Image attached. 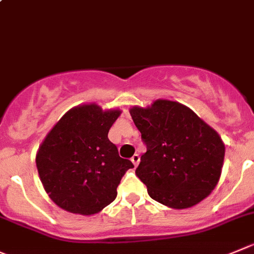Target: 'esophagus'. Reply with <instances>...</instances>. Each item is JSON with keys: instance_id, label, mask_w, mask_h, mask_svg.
Returning a JSON list of instances; mask_svg holds the SVG:
<instances>
[{"instance_id": "esophagus-1", "label": "esophagus", "mask_w": 254, "mask_h": 254, "mask_svg": "<svg viewBox=\"0 0 254 254\" xmlns=\"http://www.w3.org/2000/svg\"><path fill=\"white\" fill-rule=\"evenodd\" d=\"M139 159H141V157H139V154H133V156H132V158H131V161H132V163H133L134 166H138V163H139Z\"/></svg>"}]
</instances>
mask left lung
<instances>
[{"instance_id":"left-lung-1","label":"left lung","mask_w":254,"mask_h":254,"mask_svg":"<svg viewBox=\"0 0 254 254\" xmlns=\"http://www.w3.org/2000/svg\"><path fill=\"white\" fill-rule=\"evenodd\" d=\"M147 152L136 176L149 197L176 209L199 203L221 176L224 144L213 128L178 102L157 100L129 111Z\"/></svg>"}]
</instances>
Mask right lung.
<instances>
[{
  "label": "right lung",
  "instance_id": "1",
  "mask_svg": "<svg viewBox=\"0 0 254 254\" xmlns=\"http://www.w3.org/2000/svg\"><path fill=\"white\" fill-rule=\"evenodd\" d=\"M120 110L97 105L69 110L53 127L36 156L38 175L55 203L72 213H98L117 197L129 159L121 158L108 131Z\"/></svg>",
  "mask_w": 254,
  "mask_h": 254
}]
</instances>
